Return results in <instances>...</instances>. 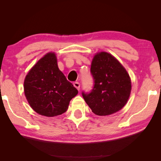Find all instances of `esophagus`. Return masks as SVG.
I'll use <instances>...</instances> for the list:
<instances>
[{"label": "esophagus", "mask_w": 161, "mask_h": 161, "mask_svg": "<svg viewBox=\"0 0 161 161\" xmlns=\"http://www.w3.org/2000/svg\"><path fill=\"white\" fill-rule=\"evenodd\" d=\"M73 85H74L75 88H77L78 90H80V83L77 82V81H75V82L73 83Z\"/></svg>", "instance_id": "34e87169"}]
</instances>
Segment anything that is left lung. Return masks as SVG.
<instances>
[{
	"label": "left lung",
	"mask_w": 161,
	"mask_h": 161,
	"mask_svg": "<svg viewBox=\"0 0 161 161\" xmlns=\"http://www.w3.org/2000/svg\"><path fill=\"white\" fill-rule=\"evenodd\" d=\"M90 71L94 87L90 93L81 94L92 112L107 116L121 110L131 90L130 78L126 69L111 54L101 52L94 55Z\"/></svg>",
	"instance_id": "8db88e82"
}]
</instances>
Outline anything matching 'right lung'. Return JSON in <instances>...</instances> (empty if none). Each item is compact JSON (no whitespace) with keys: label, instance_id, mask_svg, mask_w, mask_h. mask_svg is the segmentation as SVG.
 Listing matches in <instances>:
<instances>
[{"label":"right lung","instance_id":"obj_1","mask_svg":"<svg viewBox=\"0 0 161 161\" xmlns=\"http://www.w3.org/2000/svg\"><path fill=\"white\" fill-rule=\"evenodd\" d=\"M24 92L35 112L48 117L61 115L67 110L77 89L59 69L54 53H48L26 75Z\"/></svg>","mask_w":161,"mask_h":161}]
</instances>
